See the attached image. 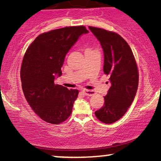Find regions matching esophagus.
<instances>
[{"instance_id":"1","label":"esophagus","mask_w":161,"mask_h":161,"mask_svg":"<svg viewBox=\"0 0 161 161\" xmlns=\"http://www.w3.org/2000/svg\"><path fill=\"white\" fill-rule=\"evenodd\" d=\"M82 92H83V93H84L86 96H92V95H94L95 94V92L91 91V90L84 89Z\"/></svg>"}]
</instances>
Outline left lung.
Instances as JSON below:
<instances>
[{
  "label": "left lung",
  "mask_w": 161,
  "mask_h": 161,
  "mask_svg": "<svg viewBox=\"0 0 161 161\" xmlns=\"http://www.w3.org/2000/svg\"><path fill=\"white\" fill-rule=\"evenodd\" d=\"M104 51V73L111 86L104 96V104L95 116L102 123L119 120L134 101L138 86V72L132 50L119 35L89 26Z\"/></svg>",
  "instance_id": "obj_1"
}]
</instances>
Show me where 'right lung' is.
I'll use <instances>...</instances> for the list:
<instances>
[{
	"label": "right lung",
	"mask_w": 161,
	"mask_h": 161,
	"mask_svg": "<svg viewBox=\"0 0 161 161\" xmlns=\"http://www.w3.org/2000/svg\"><path fill=\"white\" fill-rule=\"evenodd\" d=\"M87 33L82 25L42 33L24 55L20 71L24 95L34 112L47 123L59 124L71 114L79 91L55 85L54 80L61 76L66 53Z\"/></svg>",
	"instance_id": "right-lung-1"
}]
</instances>
